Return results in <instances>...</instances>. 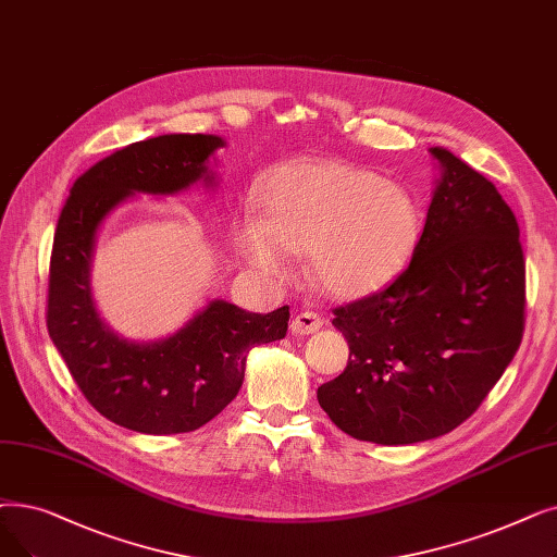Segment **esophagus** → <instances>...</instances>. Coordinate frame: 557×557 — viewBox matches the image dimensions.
<instances>
[{
	"mask_svg": "<svg viewBox=\"0 0 557 557\" xmlns=\"http://www.w3.org/2000/svg\"><path fill=\"white\" fill-rule=\"evenodd\" d=\"M321 325H323V319L319 317V313L300 311V313H296L294 321H292V332L296 336H305V334H311V332L321 330Z\"/></svg>",
	"mask_w": 557,
	"mask_h": 557,
	"instance_id": "34e87169",
	"label": "esophagus"
}]
</instances>
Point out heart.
<instances>
[{
	"label": "heart",
	"instance_id": "heart-1",
	"mask_svg": "<svg viewBox=\"0 0 557 557\" xmlns=\"http://www.w3.org/2000/svg\"><path fill=\"white\" fill-rule=\"evenodd\" d=\"M263 219L246 215L236 246L275 284L294 275V252H311L327 292L357 298L389 284L412 257L423 213L414 193L342 161L282 163L263 177Z\"/></svg>",
	"mask_w": 557,
	"mask_h": 557
}]
</instances>
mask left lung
Wrapping results in <instances>:
<instances>
[{
    "label": "left lung",
    "instance_id": "obj_1",
    "mask_svg": "<svg viewBox=\"0 0 557 557\" xmlns=\"http://www.w3.org/2000/svg\"><path fill=\"white\" fill-rule=\"evenodd\" d=\"M407 269L380 294L334 309L346 371L319 386L336 428L359 442H428L467 421L519 350L525 261L496 186L446 148Z\"/></svg>",
    "mask_w": 557,
    "mask_h": 557
}]
</instances>
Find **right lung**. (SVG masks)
Returning a JSON list of instances; mask_svg holds the SVG:
<instances>
[{
	"label": "right lung",
	"instance_id": "1",
	"mask_svg": "<svg viewBox=\"0 0 557 557\" xmlns=\"http://www.w3.org/2000/svg\"><path fill=\"white\" fill-rule=\"evenodd\" d=\"M213 134H163L95 163L59 215L50 261L47 330L70 375L102 417L143 434H180L219 417L236 398L255 346L284 338L288 307L252 313L209 300L173 334L132 342L113 332L92 300L90 271L98 232L136 193L177 196L193 184L215 186Z\"/></svg>",
	"mask_w": 557,
	"mask_h": 557
}]
</instances>
